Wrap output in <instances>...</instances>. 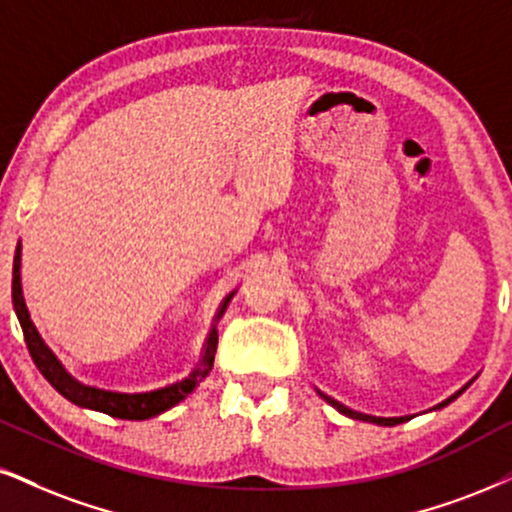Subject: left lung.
<instances>
[{"instance_id": "obj_1", "label": "left lung", "mask_w": 512, "mask_h": 512, "mask_svg": "<svg viewBox=\"0 0 512 512\" xmlns=\"http://www.w3.org/2000/svg\"><path fill=\"white\" fill-rule=\"evenodd\" d=\"M470 382H472V380H470ZM470 382H468V384H470ZM468 384H465V387H463V389H458V391H456V394H453V396H449V399H446V401H441V403H439V406H434V410H437V408H444V406H449V403H451L453 399H456V396H460V394H463V391H465V389H468ZM318 394H320V396H323V399H325L327 403H330V406H332V408H337V410H339V413L349 415V418H353V420H363V422H375V425H384V427H394V425H401V422H406V420H410V415H401V418H377V415H368V413H361V410H353V408H349V406H344V403H342V401L332 399V396H327V394H323V391H320V389H318Z\"/></svg>"}]
</instances>
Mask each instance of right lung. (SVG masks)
Here are the masks:
<instances>
[{
    "label": "right lung",
    "mask_w": 512,
    "mask_h": 512,
    "mask_svg": "<svg viewBox=\"0 0 512 512\" xmlns=\"http://www.w3.org/2000/svg\"><path fill=\"white\" fill-rule=\"evenodd\" d=\"M230 299H232V294L225 296V301L220 304V311L216 313V323L220 320V315L225 313ZM11 301H14V311L18 315V323H21L25 344H28V351H30V356H33L37 370L42 372L44 380L52 384V387L59 391L61 396H66L68 401L75 403V406H80V408L99 410V413H106V415H111V418H121V420L154 418V415L173 408L175 403H180L185 396L192 394V391L197 389V384L204 380V377L213 368V358H216V346H218L216 323H213L211 332H208L204 353H201V361L197 368L189 372L185 380L168 384V387H161L154 391H137V394H125V391L99 389V387H90V384L75 380L71 372L66 370V365L59 361V356L49 349L47 342L42 339V334L37 332L33 318H30L28 306H25L23 285H21V242H18L16 256H14Z\"/></svg>",
    "instance_id": "1"
}]
</instances>
